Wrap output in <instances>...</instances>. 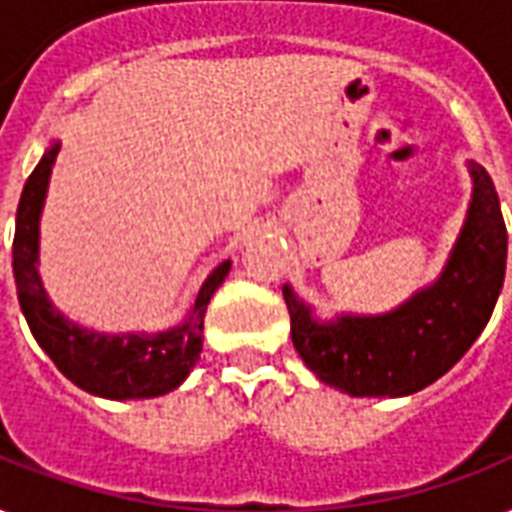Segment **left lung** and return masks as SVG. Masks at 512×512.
I'll return each mask as SVG.
<instances>
[{
  "instance_id": "left-lung-1",
  "label": "left lung",
  "mask_w": 512,
  "mask_h": 512,
  "mask_svg": "<svg viewBox=\"0 0 512 512\" xmlns=\"http://www.w3.org/2000/svg\"><path fill=\"white\" fill-rule=\"evenodd\" d=\"M473 204L441 279L396 313L319 324L284 287L292 342L321 382L350 396H409L446 374L492 319L505 281L508 231L484 167L473 164Z\"/></svg>"
}]
</instances>
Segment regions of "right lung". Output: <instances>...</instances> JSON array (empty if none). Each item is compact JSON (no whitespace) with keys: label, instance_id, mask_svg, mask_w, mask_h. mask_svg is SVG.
I'll return each instance as SVG.
<instances>
[{"label":"right lung","instance_id":"right-lung-1","mask_svg":"<svg viewBox=\"0 0 512 512\" xmlns=\"http://www.w3.org/2000/svg\"><path fill=\"white\" fill-rule=\"evenodd\" d=\"M58 146H52L28 175L18 201L15 239H12V273L23 316L31 335L52 358V364L92 396L103 398H154L175 390L199 361L201 332L209 297L231 271L225 260L201 284L183 327L154 337H108L68 324L44 295L36 276V247H39V212H42L47 177Z\"/></svg>","mask_w":512,"mask_h":512}]
</instances>
